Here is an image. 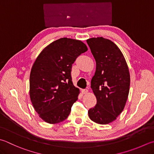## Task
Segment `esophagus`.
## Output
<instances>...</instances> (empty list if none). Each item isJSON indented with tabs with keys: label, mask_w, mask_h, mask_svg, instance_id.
Here are the masks:
<instances>
[{
	"label": "esophagus",
	"mask_w": 154,
	"mask_h": 154,
	"mask_svg": "<svg viewBox=\"0 0 154 154\" xmlns=\"http://www.w3.org/2000/svg\"><path fill=\"white\" fill-rule=\"evenodd\" d=\"M82 93L83 94H86L87 93V92H88V89H83L82 90Z\"/></svg>",
	"instance_id": "34e87169"
}]
</instances>
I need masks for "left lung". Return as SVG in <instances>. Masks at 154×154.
Wrapping results in <instances>:
<instances>
[{"instance_id": "8db88e82", "label": "left lung", "mask_w": 154, "mask_h": 154, "mask_svg": "<svg viewBox=\"0 0 154 154\" xmlns=\"http://www.w3.org/2000/svg\"><path fill=\"white\" fill-rule=\"evenodd\" d=\"M86 42L97 63L91 86L97 104L88 110V116L94 122L106 125L115 121L125 105L130 86L129 68L119 48L111 40L100 37Z\"/></svg>"}]
</instances>
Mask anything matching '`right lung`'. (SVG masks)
I'll use <instances>...</instances> for the list:
<instances>
[{"label":"right lung","instance_id":"add662e5","mask_svg":"<svg viewBox=\"0 0 154 154\" xmlns=\"http://www.w3.org/2000/svg\"><path fill=\"white\" fill-rule=\"evenodd\" d=\"M87 50L83 42L64 37L48 45L35 61L29 78L30 98L45 122L56 124L68 118L80 92L72 83V66Z\"/></svg>","mask_w":154,"mask_h":154}]
</instances>
